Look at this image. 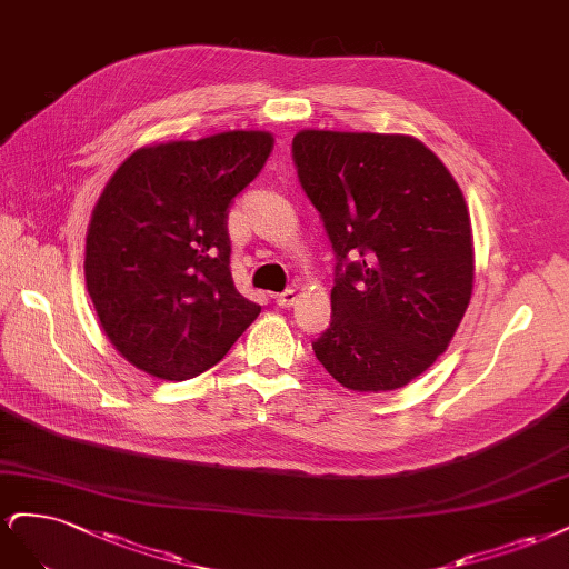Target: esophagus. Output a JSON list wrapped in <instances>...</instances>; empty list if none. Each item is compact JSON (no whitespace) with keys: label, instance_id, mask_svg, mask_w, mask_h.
<instances>
[{"label":"esophagus","instance_id":"esophagus-1","mask_svg":"<svg viewBox=\"0 0 569 569\" xmlns=\"http://www.w3.org/2000/svg\"><path fill=\"white\" fill-rule=\"evenodd\" d=\"M273 300H277L279 307H292V305L298 302V292L292 290V288H288V290L279 292V296H273Z\"/></svg>","mask_w":569,"mask_h":569}]
</instances>
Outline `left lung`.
<instances>
[{
    "label": "left lung",
    "mask_w": 569,
    "mask_h": 569,
    "mask_svg": "<svg viewBox=\"0 0 569 569\" xmlns=\"http://www.w3.org/2000/svg\"><path fill=\"white\" fill-rule=\"evenodd\" d=\"M292 162L336 254L331 326L311 350L342 388H405L447 350L472 296L463 193L405 134L305 130Z\"/></svg>",
    "instance_id": "8db88e82"
}]
</instances>
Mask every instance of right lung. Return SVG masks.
<instances>
[{
	"mask_svg": "<svg viewBox=\"0 0 569 569\" xmlns=\"http://www.w3.org/2000/svg\"><path fill=\"white\" fill-rule=\"evenodd\" d=\"M271 146L267 132L146 146L106 184L87 231V290L108 340L137 369L193 378L260 315L231 279L227 212Z\"/></svg>",
	"mask_w": 569,
	"mask_h": 569,
	"instance_id": "right-lung-1",
	"label": "right lung"
}]
</instances>
